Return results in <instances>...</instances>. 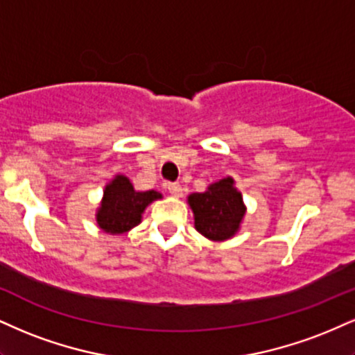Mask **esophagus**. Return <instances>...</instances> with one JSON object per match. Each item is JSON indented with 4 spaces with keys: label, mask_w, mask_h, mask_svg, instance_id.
Here are the masks:
<instances>
[{
    "label": "esophagus",
    "mask_w": 355,
    "mask_h": 355,
    "mask_svg": "<svg viewBox=\"0 0 355 355\" xmlns=\"http://www.w3.org/2000/svg\"><path fill=\"white\" fill-rule=\"evenodd\" d=\"M168 191L173 196H177V198H180V196L183 195V189H182L180 183H168Z\"/></svg>",
    "instance_id": "obj_1"
}]
</instances>
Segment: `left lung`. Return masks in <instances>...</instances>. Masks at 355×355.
<instances>
[{"label": "left lung", "instance_id": "8db88e82", "mask_svg": "<svg viewBox=\"0 0 355 355\" xmlns=\"http://www.w3.org/2000/svg\"><path fill=\"white\" fill-rule=\"evenodd\" d=\"M187 202L193 211L195 230L208 240H232L240 232L246 205L232 177L211 183L202 193H190Z\"/></svg>", "mask_w": 355, "mask_h": 355}]
</instances>
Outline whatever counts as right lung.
<instances>
[{
	"label": "right lung",
	"mask_w": 355,
	"mask_h": 355,
	"mask_svg": "<svg viewBox=\"0 0 355 355\" xmlns=\"http://www.w3.org/2000/svg\"><path fill=\"white\" fill-rule=\"evenodd\" d=\"M162 193L157 190L137 191L125 175H115L104 189L96 211L97 226L107 234H123L142 221L145 208Z\"/></svg>",
	"instance_id": "obj_1"
}]
</instances>
